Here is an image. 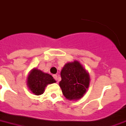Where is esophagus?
Wrapping results in <instances>:
<instances>
[{"mask_svg":"<svg viewBox=\"0 0 126 126\" xmlns=\"http://www.w3.org/2000/svg\"><path fill=\"white\" fill-rule=\"evenodd\" d=\"M53 78H54V79H55V80L58 81V79H59V78H58V76H57V75H53Z\"/></svg>","mask_w":126,"mask_h":126,"instance_id":"34e87169","label":"esophagus"}]
</instances>
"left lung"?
<instances>
[{"instance_id":"left-lung-1","label":"left lung","mask_w":126,"mask_h":126,"mask_svg":"<svg viewBox=\"0 0 126 126\" xmlns=\"http://www.w3.org/2000/svg\"><path fill=\"white\" fill-rule=\"evenodd\" d=\"M61 77L59 86L67 99H80L89 88L90 75L78 61L66 63L61 70Z\"/></svg>"}]
</instances>
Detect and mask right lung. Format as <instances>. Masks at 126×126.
Here are the masks:
<instances>
[{
    "label": "right lung",
    "mask_w": 126,
    "mask_h": 126,
    "mask_svg": "<svg viewBox=\"0 0 126 126\" xmlns=\"http://www.w3.org/2000/svg\"><path fill=\"white\" fill-rule=\"evenodd\" d=\"M55 82L56 81L51 75L37 69H33L31 71L27 81L29 90L36 95L43 94L47 84Z\"/></svg>",
    "instance_id": "1"
}]
</instances>
